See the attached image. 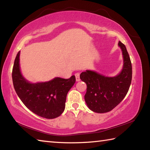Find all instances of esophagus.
<instances>
[{
	"label": "esophagus",
	"mask_w": 150,
	"mask_h": 150,
	"mask_svg": "<svg viewBox=\"0 0 150 150\" xmlns=\"http://www.w3.org/2000/svg\"><path fill=\"white\" fill-rule=\"evenodd\" d=\"M75 78H76V81H80V74L79 73H76L75 74Z\"/></svg>",
	"instance_id": "34e87169"
}]
</instances>
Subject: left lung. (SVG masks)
<instances>
[{"label":"left lung","mask_w":150,"mask_h":150,"mask_svg":"<svg viewBox=\"0 0 150 150\" xmlns=\"http://www.w3.org/2000/svg\"><path fill=\"white\" fill-rule=\"evenodd\" d=\"M123 56V67L119 75L105 77L98 73L86 70L80 75L86 84L84 100L88 108L96 113L109 112L115 108L126 96L132 81V64L124 44L119 41Z\"/></svg>","instance_id":"1"}]
</instances>
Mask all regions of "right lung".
Wrapping results in <instances>:
<instances>
[{"label": "right lung", "instance_id": "right-lung-1", "mask_svg": "<svg viewBox=\"0 0 150 150\" xmlns=\"http://www.w3.org/2000/svg\"><path fill=\"white\" fill-rule=\"evenodd\" d=\"M19 51L12 69L14 89L21 102L32 112L46 119H54L63 113L67 92L75 83V75L69 79L56 77L45 83H31L21 75Z\"/></svg>", "mask_w": 150, "mask_h": 150}]
</instances>
